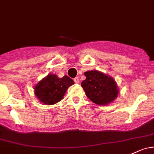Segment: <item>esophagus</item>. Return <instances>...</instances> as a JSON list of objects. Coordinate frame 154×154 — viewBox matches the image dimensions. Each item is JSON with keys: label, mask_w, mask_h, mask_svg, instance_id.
<instances>
[{"label": "esophagus", "mask_w": 154, "mask_h": 154, "mask_svg": "<svg viewBox=\"0 0 154 154\" xmlns=\"http://www.w3.org/2000/svg\"><path fill=\"white\" fill-rule=\"evenodd\" d=\"M74 81L75 82V83H79V82H80V80H79L78 77H75V78L74 79Z\"/></svg>", "instance_id": "esophagus-1"}]
</instances>
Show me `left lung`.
Instances as JSON below:
<instances>
[{
	"label": "left lung",
	"mask_w": 154,
	"mask_h": 154,
	"mask_svg": "<svg viewBox=\"0 0 154 154\" xmlns=\"http://www.w3.org/2000/svg\"><path fill=\"white\" fill-rule=\"evenodd\" d=\"M85 80L81 86L88 99L100 106H108L114 101L119 94V88L114 79L97 70L84 73Z\"/></svg>",
	"instance_id": "left-lung-1"
}]
</instances>
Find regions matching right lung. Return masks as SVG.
Masks as SVG:
<instances>
[{"instance_id":"right-lung-1","label":"right lung","mask_w":154,"mask_h":154,"mask_svg":"<svg viewBox=\"0 0 154 154\" xmlns=\"http://www.w3.org/2000/svg\"><path fill=\"white\" fill-rule=\"evenodd\" d=\"M74 83L66 75L60 78L57 74H49L35 85L34 92L40 103L54 105L63 99L66 91Z\"/></svg>"}]
</instances>
